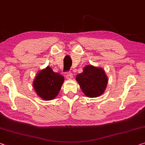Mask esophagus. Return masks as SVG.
I'll return each mask as SVG.
<instances>
[{
	"mask_svg": "<svg viewBox=\"0 0 145 145\" xmlns=\"http://www.w3.org/2000/svg\"><path fill=\"white\" fill-rule=\"evenodd\" d=\"M65 76L66 77L67 79H72L73 78V76L71 72H67L66 74H65Z\"/></svg>",
	"mask_w": 145,
	"mask_h": 145,
	"instance_id": "1",
	"label": "esophagus"
}]
</instances>
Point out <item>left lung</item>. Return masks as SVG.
Wrapping results in <instances>:
<instances>
[{
    "mask_svg": "<svg viewBox=\"0 0 145 145\" xmlns=\"http://www.w3.org/2000/svg\"><path fill=\"white\" fill-rule=\"evenodd\" d=\"M83 70L76 76V80L85 95L95 98L103 94L108 81L103 69L88 65Z\"/></svg>",
    "mask_w": 145,
    "mask_h": 145,
    "instance_id": "1",
    "label": "left lung"
}]
</instances>
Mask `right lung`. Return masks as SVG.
Returning a JSON list of instances; mask_svg holds the SVG:
<instances>
[{
  "label": "right lung",
  "mask_w": 145,
  "mask_h": 145,
  "mask_svg": "<svg viewBox=\"0 0 145 145\" xmlns=\"http://www.w3.org/2000/svg\"><path fill=\"white\" fill-rule=\"evenodd\" d=\"M63 82V76L58 72H54L49 66H47L38 72L33 86L39 97L44 101H50L58 94Z\"/></svg>",
  "instance_id": "obj_1"
}]
</instances>
